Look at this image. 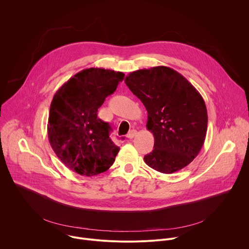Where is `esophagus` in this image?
Returning a JSON list of instances; mask_svg holds the SVG:
<instances>
[{"label":"esophagus","mask_w":249,"mask_h":249,"mask_svg":"<svg viewBox=\"0 0 249 249\" xmlns=\"http://www.w3.org/2000/svg\"><path fill=\"white\" fill-rule=\"evenodd\" d=\"M137 134H138V132H137L136 130H132V131L129 132V134L127 135V137H128L129 139H133Z\"/></svg>","instance_id":"34e87169"}]
</instances>
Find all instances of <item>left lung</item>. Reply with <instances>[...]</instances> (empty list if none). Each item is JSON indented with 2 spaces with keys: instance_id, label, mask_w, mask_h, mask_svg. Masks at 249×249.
Listing matches in <instances>:
<instances>
[{
  "instance_id": "left-lung-1",
  "label": "left lung",
  "mask_w": 249,
  "mask_h": 249,
  "mask_svg": "<svg viewBox=\"0 0 249 249\" xmlns=\"http://www.w3.org/2000/svg\"><path fill=\"white\" fill-rule=\"evenodd\" d=\"M125 83L145 107L146 128L154 137V148L144 155V162L164 174L186 167L199 153L206 137L207 110L201 95L167 66L131 72Z\"/></svg>"
}]
</instances>
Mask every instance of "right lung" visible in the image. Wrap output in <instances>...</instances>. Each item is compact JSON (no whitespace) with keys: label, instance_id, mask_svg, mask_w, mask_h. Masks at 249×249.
I'll list each match as a JSON object with an SVG mask.
<instances>
[{"label":"right lung","instance_id":"1","mask_svg":"<svg viewBox=\"0 0 249 249\" xmlns=\"http://www.w3.org/2000/svg\"><path fill=\"white\" fill-rule=\"evenodd\" d=\"M123 78V72L87 68L64 83L53 98L50 143L65 166L81 176L108 170L120 149L109 138V124L98 117V109Z\"/></svg>","mask_w":249,"mask_h":249}]
</instances>
